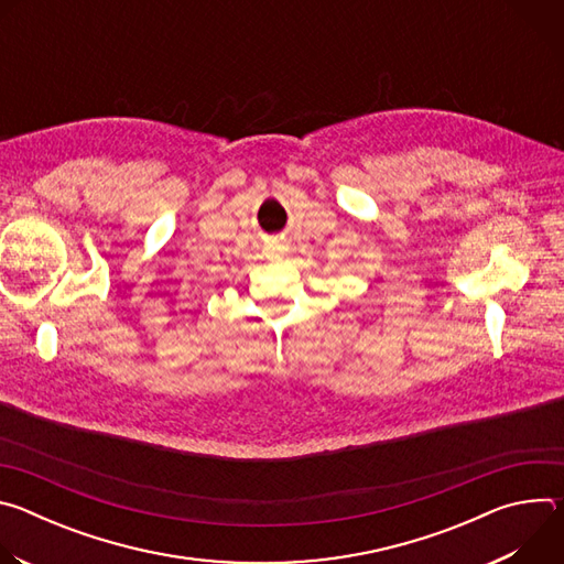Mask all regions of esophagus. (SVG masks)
I'll list each match as a JSON object with an SVG mask.
<instances>
[{
	"mask_svg": "<svg viewBox=\"0 0 564 564\" xmlns=\"http://www.w3.org/2000/svg\"><path fill=\"white\" fill-rule=\"evenodd\" d=\"M270 254H272L274 259H281V257H283V252L279 250V246H276V248H272V252H270Z\"/></svg>",
	"mask_w": 564,
	"mask_h": 564,
	"instance_id": "34e87169",
	"label": "esophagus"
}]
</instances>
